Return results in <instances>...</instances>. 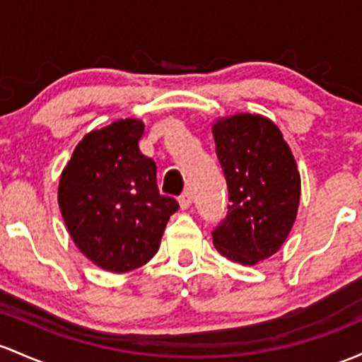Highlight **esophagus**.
<instances>
[{"label": "esophagus", "instance_id": "34e87169", "mask_svg": "<svg viewBox=\"0 0 362 362\" xmlns=\"http://www.w3.org/2000/svg\"><path fill=\"white\" fill-rule=\"evenodd\" d=\"M178 204H180L182 209H189L190 204H192V194L185 192L178 197Z\"/></svg>", "mask_w": 362, "mask_h": 362}]
</instances>
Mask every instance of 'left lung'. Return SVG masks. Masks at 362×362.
<instances>
[{"label":"left lung","instance_id":"left-lung-1","mask_svg":"<svg viewBox=\"0 0 362 362\" xmlns=\"http://www.w3.org/2000/svg\"><path fill=\"white\" fill-rule=\"evenodd\" d=\"M211 130L230 201L213 244L233 263L254 266L291 233L300 199L297 163L280 129L261 115L220 118Z\"/></svg>","mask_w":362,"mask_h":362}]
</instances>
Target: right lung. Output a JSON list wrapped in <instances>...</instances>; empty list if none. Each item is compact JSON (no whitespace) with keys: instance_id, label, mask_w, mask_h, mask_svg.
<instances>
[{"instance_id":"right-lung-1","label":"right lung","mask_w":362,"mask_h":362,"mask_svg":"<svg viewBox=\"0 0 362 362\" xmlns=\"http://www.w3.org/2000/svg\"><path fill=\"white\" fill-rule=\"evenodd\" d=\"M142 134L144 122L137 118L93 130L59 175L58 206L71 240L111 273L148 263L178 209L158 190L156 163L139 149Z\"/></svg>"}]
</instances>
